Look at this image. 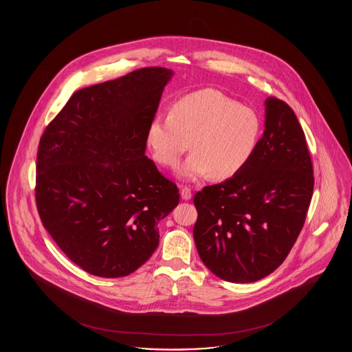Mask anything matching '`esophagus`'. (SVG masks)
<instances>
[{
	"label": "esophagus",
	"instance_id": "esophagus-1",
	"mask_svg": "<svg viewBox=\"0 0 352 352\" xmlns=\"http://www.w3.org/2000/svg\"><path fill=\"white\" fill-rule=\"evenodd\" d=\"M181 197H182L184 201H190L191 197H192L191 188H190V187H182V190H181Z\"/></svg>",
	"mask_w": 352,
	"mask_h": 352
}]
</instances>
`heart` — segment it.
I'll use <instances>...</instances> for the list:
<instances>
[{
  "label": "heart",
  "instance_id": "1",
  "mask_svg": "<svg viewBox=\"0 0 352 352\" xmlns=\"http://www.w3.org/2000/svg\"><path fill=\"white\" fill-rule=\"evenodd\" d=\"M260 120L254 111L206 88L175 101L170 115H157L146 131V146L162 166L177 168L184 151H194L179 170L186 181L211 173L228 179L247 166L257 146Z\"/></svg>",
  "mask_w": 352,
  "mask_h": 352
}]
</instances>
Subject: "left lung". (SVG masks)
<instances>
[{
    "mask_svg": "<svg viewBox=\"0 0 352 352\" xmlns=\"http://www.w3.org/2000/svg\"><path fill=\"white\" fill-rule=\"evenodd\" d=\"M264 126L247 166L194 197L192 234L201 261L236 284L258 281L283 264L313 195V165L293 109L267 98Z\"/></svg>",
    "mask_w": 352,
    "mask_h": 352,
    "instance_id": "1",
    "label": "left lung"
}]
</instances>
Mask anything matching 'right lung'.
Wrapping results in <instances>:
<instances>
[{"label": "right lung", "mask_w": 352, "mask_h": 352, "mask_svg": "<svg viewBox=\"0 0 352 352\" xmlns=\"http://www.w3.org/2000/svg\"><path fill=\"white\" fill-rule=\"evenodd\" d=\"M174 72L135 69L75 92L42 134L35 201L43 227L89 274L124 277L160 243L179 192L145 155L146 131Z\"/></svg>", "instance_id": "obj_1"}]
</instances>
